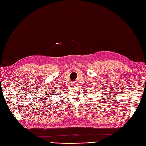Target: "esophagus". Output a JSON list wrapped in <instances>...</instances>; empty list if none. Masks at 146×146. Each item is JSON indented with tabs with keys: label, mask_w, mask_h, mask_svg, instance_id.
<instances>
[{
	"label": "esophagus",
	"mask_w": 146,
	"mask_h": 146,
	"mask_svg": "<svg viewBox=\"0 0 146 146\" xmlns=\"http://www.w3.org/2000/svg\"><path fill=\"white\" fill-rule=\"evenodd\" d=\"M77 85H78V84H77L76 82H74L72 83V85H73V86H76Z\"/></svg>",
	"instance_id": "obj_1"
}]
</instances>
